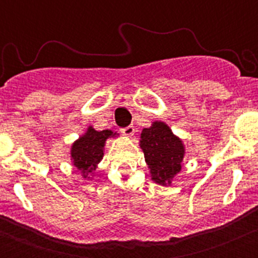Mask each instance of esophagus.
I'll use <instances>...</instances> for the list:
<instances>
[{"instance_id":"obj_1","label":"esophagus","mask_w":258,"mask_h":258,"mask_svg":"<svg viewBox=\"0 0 258 258\" xmlns=\"http://www.w3.org/2000/svg\"><path fill=\"white\" fill-rule=\"evenodd\" d=\"M121 132L124 135V136H132L135 134V127L132 124L124 127V128H121Z\"/></svg>"}]
</instances>
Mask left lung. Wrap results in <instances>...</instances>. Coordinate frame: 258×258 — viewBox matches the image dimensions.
Segmentation results:
<instances>
[{
	"label": "left lung",
	"mask_w": 258,
	"mask_h": 258,
	"mask_svg": "<svg viewBox=\"0 0 258 258\" xmlns=\"http://www.w3.org/2000/svg\"><path fill=\"white\" fill-rule=\"evenodd\" d=\"M140 146L153 181L170 186L182 167L184 147L181 140L172 134L167 124L156 121L151 127L142 130Z\"/></svg>",
	"instance_id": "left-lung-1"
}]
</instances>
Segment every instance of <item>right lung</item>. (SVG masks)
Listing matches in <instances>:
<instances>
[{"mask_svg":"<svg viewBox=\"0 0 258 258\" xmlns=\"http://www.w3.org/2000/svg\"><path fill=\"white\" fill-rule=\"evenodd\" d=\"M114 135L110 130L96 131L92 127H88L87 132L72 145V161H74V165L82 172L83 177L87 178L88 176L92 175L93 171L97 167V163L103 157V147H105L106 140Z\"/></svg>","mask_w":258,"mask_h":258,"instance_id":"obj_1","label":"right lung"}]
</instances>
